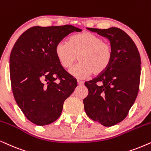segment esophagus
Masks as SVG:
<instances>
[{
    "label": "esophagus",
    "instance_id": "esophagus-1",
    "mask_svg": "<svg viewBox=\"0 0 151 151\" xmlns=\"http://www.w3.org/2000/svg\"><path fill=\"white\" fill-rule=\"evenodd\" d=\"M77 83H78V85H79V86H82V85H83V84H84V82L82 81H80V80H78Z\"/></svg>",
    "mask_w": 151,
    "mask_h": 151
}]
</instances>
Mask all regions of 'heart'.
<instances>
[{
	"label": "heart",
	"instance_id": "1",
	"mask_svg": "<svg viewBox=\"0 0 151 151\" xmlns=\"http://www.w3.org/2000/svg\"><path fill=\"white\" fill-rule=\"evenodd\" d=\"M55 53L64 68L71 67L77 59L79 62L69 70L78 79L88 77L92 73L99 75L107 69L113 55L112 47L99 36L91 32H82L72 36L69 41H61L55 47Z\"/></svg>",
	"mask_w": 151,
	"mask_h": 151
}]
</instances>
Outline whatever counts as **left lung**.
Wrapping results in <instances>:
<instances>
[{"label": "left lung", "instance_id": "obj_1", "mask_svg": "<svg viewBox=\"0 0 151 151\" xmlns=\"http://www.w3.org/2000/svg\"><path fill=\"white\" fill-rule=\"evenodd\" d=\"M87 29L108 39L113 50L107 69L85 82L88 94L83 99L84 109L90 119L109 127L125 119L135 101L141 58L131 38L119 28Z\"/></svg>", "mask_w": 151, "mask_h": 151}]
</instances>
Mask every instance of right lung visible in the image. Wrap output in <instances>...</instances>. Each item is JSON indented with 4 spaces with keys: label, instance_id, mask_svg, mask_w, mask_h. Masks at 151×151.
I'll return each mask as SVG.
<instances>
[{
    "label": "right lung",
    "instance_id": "right-lung-1",
    "mask_svg": "<svg viewBox=\"0 0 151 151\" xmlns=\"http://www.w3.org/2000/svg\"><path fill=\"white\" fill-rule=\"evenodd\" d=\"M74 26H35L23 32L9 57V73L16 102L26 118L39 126L55 122L65 100L77 86V79L62 67L55 53L57 44Z\"/></svg>",
    "mask_w": 151,
    "mask_h": 151
}]
</instances>
